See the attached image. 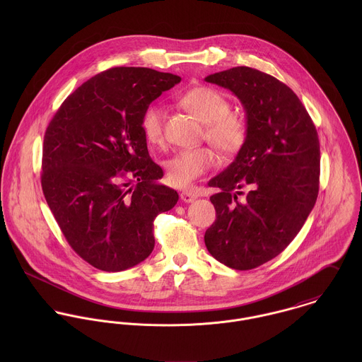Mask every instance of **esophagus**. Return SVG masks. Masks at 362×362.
<instances>
[{"instance_id":"esophagus-1","label":"esophagus","mask_w":362,"mask_h":362,"mask_svg":"<svg viewBox=\"0 0 362 362\" xmlns=\"http://www.w3.org/2000/svg\"><path fill=\"white\" fill-rule=\"evenodd\" d=\"M180 197H181V199H182L184 202H187V204H189V202H192V201H195V199L198 198V195H197L195 192H192V191H182V192L180 194Z\"/></svg>"}]
</instances>
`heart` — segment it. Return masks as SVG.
<instances>
[{
	"label": "heart",
	"mask_w": 362,
	"mask_h": 362,
	"mask_svg": "<svg viewBox=\"0 0 362 362\" xmlns=\"http://www.w3.org/2000/svg\"><path fill=\"white\" fill-rule=\"evenodd\" d=\"M180 104L205 122V138L223 155L240 153L247 145L250 127L244 115L231 112L230 100L218 90L209 86H197L187 90ZM142 131L151 145L164 144V108L151 104L142 115ZM217 161L209 146L178 151L165 160L164 167L170 181L177 187H188L204 175Z\"/></svg>",
	"instance_id": "b5f03b06"
}]
</instances>
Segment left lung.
I'll use <instances>...</instances> for the list:
<instances>
[{
	"mask_svg": "<svg viewBox=\"0 0 362 362\" xmlns=\"http://www.w3.org/2000/svg\"><path fill=\"white\" fill-rule=\"evenodd\" d=\"M244 105L250 135L235 160L209 187L216 220L205 233L213 258L250 270L281 254L303 228L317 198L320 149L298 96L274 76L235 66L205 78Z\"/></svg>",
	"mask_w": 362,
	"mask_h": 362,
	"instance_id": "8db88e82",
	"label": "left lung"
}]
</instances>
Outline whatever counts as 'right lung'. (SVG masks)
Masks as SVG:
<instances>
[{"instance_id": "1", "label": "right lung", "mask_w": 362, "mask_h": 362, "mask_svg": "<svg viewBox=\"0 0 362 362\" xmlns=\"http://www.w3.org/2000/svg\"><path fill=\"white\" fill-rule=\"evenodd\" d=\"M181 78L151 68L115 66L71 93L43 144L42 188L71 248L104 272H121L155 248L153 221L177 191L161 185L142 115Z\"/></svg>"}]
</instances>
